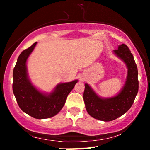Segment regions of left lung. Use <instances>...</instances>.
<instances>
[{
    "instance_id": "1",
    "label": "left lung",
    "mask_w": 150,
    "mask_h": 150,
    "mask_svg": "<svg viewBox=\"0 0 150 150\" xmlns=\"http://www.w3.org/2000/svg\"><path fill=\"white\" fill-rule=\"evenodd\" d=\"M113 53L121 59L128 68L125 85L119 93L112 97L98 96L88 84L85 83L83 99L87 111L96 119L111 121L119 118L130 109L138 92L137 68L133 56L125 44L119 45Z\"/></svg>"
}]
</instances>
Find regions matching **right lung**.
I'll list each match as a JSON object with an SVG mask.
<instances>
[{
	"label": "right lung",
	"mask_w": 150,
	"mask_h": 150,
	"mask_svg": "<svg viewBox=\"0 0 150 150\" xmlns=\"http://www.w3.org/2000/svg\"><path fill=\"white\" fill-rule=\"evenodd\" d=\"M37 42L20 53L13 70V91L17 102L24 112L37 119L56 116L64 106L66 98L77 80L60 83L50 93L40 92L32 85L27 73V61Z\"/></svg>",
	"instance_id": "obj_1"
}]
</instances>
